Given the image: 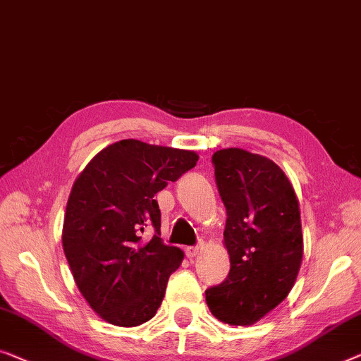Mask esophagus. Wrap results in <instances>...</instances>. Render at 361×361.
<instances>
[{
	"label": "esophagus",
	"instance_id": "34e87169",
	"mask_svg": "<svg viewBox=\"0 0 361 361\" xmlns=\"http://www.w3.org/2000/svg\"><path fill=\"white\" fill-rule=\"evenodd\" d=\"M201 245H195V247H188L186 248V255L188 257H190V258H192V257H196L197 255V253H200L201 252Z\"/></svg>",
	"mask_w": 361,
	"mask_h": 361
}]
</instances>
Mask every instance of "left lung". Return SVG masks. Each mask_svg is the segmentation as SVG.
Segmentation results:
<instances>
[{
  "instance_id": "1",
  "label": "left lung",
  "mask_w": 361,
  "mask_h": 361,
  "mask_svg": "<svg viewBox=\"0 0 361 361\" xmlns=\"http://www.w3.org/2000/svg\"><path fill=\"white\" fill-rule=\"evenodd\" d=\"M226 206L231 271L206 291L211 312L232 326H250L275 309L296 281L302 260L299 202L284 171L242 149L212 155Z\"/></svg>"
}]
</instances>
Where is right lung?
I'll list each match as a JSON object with an SVG mask.
<instances>
[{"mask_svg":"<svg viewBox=\"0 0 361 361\" xmlns=\"http://www.w3.org/2000/svg\"><path fill=\"white\" fill-rule=\"evenodd\" d=\"M196 161L195 152L126 139L96 154L75 180L63 252L80 293L106 322L135 327L160 307L183 252L160 238L155 195ZM147 226L156 233L142 241Z\"/></svg>","mask_w":361,"mask_h":361,"instance_id":"1","label":"right lung"}]
</instances>
